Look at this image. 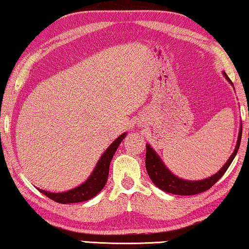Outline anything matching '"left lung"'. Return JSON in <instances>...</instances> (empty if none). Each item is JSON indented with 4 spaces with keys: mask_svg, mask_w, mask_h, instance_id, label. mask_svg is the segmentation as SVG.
Here are the masks:
<instances>
[{
    "mask_svg": "<svg viewBox=\"0 0 249 249\" xmlns=\"http://www.w3.org/2000/svg\"><path fill=\"white\" fill-rule=\"evenodd\" d=\"M225 76L228 81L231 82V80L228 78V75L225 73ZM232 83V82H231ZM241 132H243V127H240L239 136H238V142L236 145V149L229 160L227 161L225 166L220 169L215 175H213L212 177L208 178V179L197 180V181H188L183 180L180 178L174 176L169 170L167 169L166 166L162 163V161L160 160L158 155L153 151L151 146L146 144V153H145V168L146 173H148L149 177L151 178L153 184L157 187H159L160 190H162L167 193H171L175 195H195L203 193V192L208 191L218 181L220 178L223 176V174L226 173L229 166L232 162L234 157H236L238 149L240 145V140H241Z\"/></svg>",
    "mask_w": 249,
    "mask_h": 249,
    "instance_id": "left-lung-1",
    "label": "left lung"
}]
</instances>
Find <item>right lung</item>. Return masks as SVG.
Segmentation results:
<instances>
[{
	"mask_svg": "<svg viewBox=\"0 0 249 249\" xmlns=\"http://www.w3.org/2000/svg\"><path fill=\"white\" fill-rule=\"evenodd\" d=\"M125 133L122 134L120 138H117L115 141L111 143L103 156H101L100 160L98 161L96 168H94L93 173L88 178V180L79 187L71 190L69 192H64V193H50V192L38 190L40 193L46 195L53 201L57 203H62V204H69V203H79L83 201H88V199L92 198L96 196L99 192L103 190L105 184H106L108 173H109V164L113 157L116 152V150L122 142V140L125 138Z\"/></svg>",
	"mask_w": 249,
	"mask_h": 249,
	"instance_id": "right-lung-1",
	"label": "right lung"
}]
</instances>
